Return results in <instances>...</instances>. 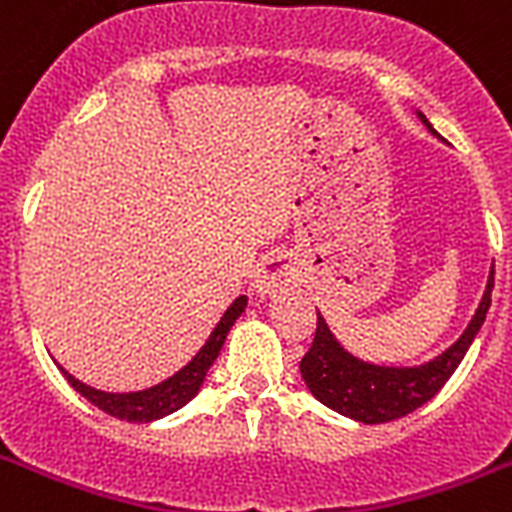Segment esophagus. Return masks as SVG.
<instances>
[{"instance_id":"1","label":"esophagus","mask_w":512,"mask_h":512,"mask_svg":"<svg viewBox=\"0 0 512 512\" xmlns=\"http://www.w3.org/2000/svg\"><path fill=\"white\" fill-rule=\"evenodd\" d=\"M292 265L287 260H281V257H271V260H265L260 268H257L255 276V292L257 295H273L279 287H287L289 281H292Z\"/></svg>"}]
</instances>
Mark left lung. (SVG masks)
<instances>
[{"label": "left lung", "instance_id": "1", "mask_svg": "<svg viewBox=\"0 0 512 512\" xmlns=\"http://www.w3.org/2000/svg\"><path fill=\"white\" fill-rule=\"evenodd\" d=\"M433 135L436 130L420 114ZM494 289V265L486 281V292L476 308V316L470 319L468 329L462 332L460 340L452 348H446L441 356L430 358L420 366H377L369 361H361L353 353L342 348L335 335L329 332L327 321L321 313L316 321V337H313L311 350L300 361V372L313 396L321 404L345 414L350 420L364 422V425H380V422L406 417L422 404H428L444 382L460 366L468 348L476 340L478 329L484 327L486 313L492 305Z\"/></svg>", "mask_w": 512, "mask_h": 512}]
</instances>
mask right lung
Listing matches in <instances>:
<instances>
[{
  "label": "right lung",
  "mask_w": 512,
  "mask_h": 512,
  "mask_svg": "<svg viewBox=\"0 0 512 512\" xmlns=\"http://www.w3.org/2000/svg\"><path fill=\"white\" fill-rule=\"evenodd\" d=\"M244 308H247V297H236L231 303V308L223 313V319L217 321V327L212 329L209 340L201 345L199 353H196L180 372H175L164 382L154 385V388L135 390V393H106V390L90 388V385H84L82 380H76L74 374H68L63 366H60V372L66 374L68 385H71L76 393H82L90 404H95L106 414L116 417V420H162L167 414L183 409V406L199 393L201 382H204V377H207L209 372V366L215 364V358L220 356V348H223L225 337H228L231 327L236 324V319L244 313Z\"/></svg>",
  "instance_id": "obj_1"
}]
</instances>
